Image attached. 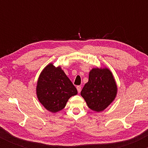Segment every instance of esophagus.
Instances as JSON below:
<instances>
[{
  "label": "esophagus",
  "instance_id": "34e87169",
  "mask_svg": "<svg viewBox=\"0 0 148 148\" xmlns=\"http://www.w3.org/2000/svg\"><path fill=\"white\" fill-rule=\"evenodd\" d=\"M76 89H77V90H78V92H81V87L80 86H78L77 87H76Z\"/></svg>",
  "mask_w": 148,
  "mask_h": 148
}]
</instances>
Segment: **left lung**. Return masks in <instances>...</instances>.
Listing matches in <instances>:
<instances>
[{
    "label": "left lung",
    "instance_id": "left-lung-1",
    "mask_svg": "<svg viewBox=\"0 0 148 148\" xmlns=\"http://www.w3.org/2000/svg\"><path fill=\"white\" fill-rule=\"evenodd\" d=\"M116 83L108 68H93L89 79L81 92L88 106L94 111H102L115 99L117 95Z\"/></svg>",
    "mask_w": 148,
    "mask_h": 148
}]
</instances>
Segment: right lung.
Here are the masks:
<instances>
[{
  "label": "right lung",
  "mask_w": 148,
  "mask_h": 148,
  "mask_svg": "<svg viewBox=\"0 0 148 148\" xmlns=\"http://www.w3.org/2000/svg\"><path fill=\"white\" fill-rule=\"evenodd\" d=\"M40 102L52 113L61 111L77 90L64 71L52 63L46 66L39 76L36 88Z\"/></svg>",
  "instance_id": "obj_1"
}]
</instances>
